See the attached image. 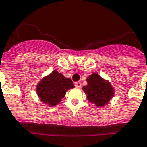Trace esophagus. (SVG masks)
Wrapping results in <instances>:
<instances>
[{"instance_id": "esophagus-1", "label": "esophagus", "mask_w": 147, "mask_h": 147, "mask_svg": "<svg viewBox=\"0 0 147 147\" xmlns=\"http://www.w3.org/2000/svg\"><path fill=\"white\" fill-rule=\"evenodd\" d=\"M75 86H76V88H81L82 87V84H81V82H76L75 83Z\"/></svg>"}]
</instances>
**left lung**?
<instances>
[{"label":"left lung","instance_id":"left-lung-1","mask_svg":"<svg viewBox=\"0 0 147 147\" xmlns=\"http://www.w3.org/2000/svg\"><path fill=\"white\" fill-rule=\"evenodd\" d=\"M86 81L87 85L84 86L82 90L87 96L88 100L95 104L96 107L107 105L115 93L111 83L96 73L87 77Z\"/></svg>","mask_w":147,"mask_h":147}]
</instances>
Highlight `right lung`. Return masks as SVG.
<instances>
[{
    "label": "right lung",
    "mask_w": 147,
    "mask_h": 147,
    "mask_svg": "<svg viewBox=\"0 0 147 147\" xmlns=\"http://www.w3.org/2000/svg\"><path fill=\"white\" fill-rule=\"evenodd\" d=\"M74 87L71 79L54 70L38 83L36 93L43 104L53 107L59 104L68 90Z\"/></svg>",
    "instance_id": "1"
}]
</instances>
